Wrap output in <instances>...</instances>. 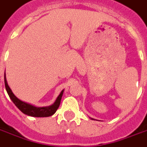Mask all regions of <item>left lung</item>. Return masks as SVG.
<instances>
[{
  "mask_svg": "<svg viewBox=\"0 0 147 147\" xmlns=\"http://www.w3.org/2000/svg\"><path fill=\"white\" fill-rule=\"evenodd\" d=\"M91 120H94V119H93V118H91Z\"/></svg>",
  "mask_w": 147,
  "mask_h": 147,
  "instance_id": "left-lung-1",
  "label": "left lung"
}]
</instances>
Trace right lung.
Here are the masks:
<instances>
[{
    "mask_svg": "<svg viewBox=\"0 0 147 147\" xmlns=\"http://www.w3.org/2000/svg\"><path fill=\"white\" fill-rule=\"evenodd\" d=\"M4 84H5V88H6V90L9 96H10V98L11 99V100L13 101V103L15 104L16 107L24 114L34 117H47L54 114L59 107V106H60L61 98H62L63 91H64V90H63L60 93V94L58 95L56 100L54 101V103L52 105L48 106V107H35L32 104L20 100L13 94V92L11 90V88L9 87L7 82L5 73H4Z\"/></svg>",
    "mask_w": 147,
    "mask_h": 147,
    "instance_id": "add662e5",
    "label": "right lung"
}]
</instances>
